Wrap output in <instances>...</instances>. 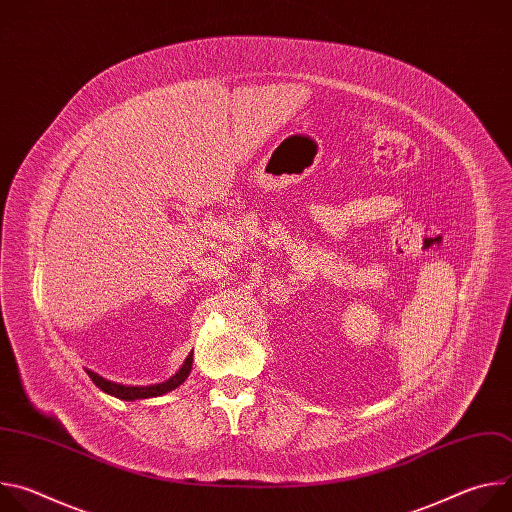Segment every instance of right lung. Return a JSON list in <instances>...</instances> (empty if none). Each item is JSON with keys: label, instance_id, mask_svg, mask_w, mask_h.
<instances>
[{"label": "right lung", "instance_id": "1", "mask_svg": "<svg viewBox=\"0 0 512 512\" xmlns=\"http://www.w3.org/2000/svg\"><path fill=\"white\" fill-rule=\"evenodd\" d=\"M192 371V354H188V358L184 360V364L180 367V371L170 377L168 381L164 383H156V385H148V387H127V385H119V383H113V381H107L103 377H99L97 373L93 371H87V375L93 379V383L105 391L107 395H113L117 399H123V401H135V399H150V397H160V395H166L170 391H174L176 387H180L188 375Z\"/></svg>", "mask_w": 512, "mask_h": 512}]
</instances>
